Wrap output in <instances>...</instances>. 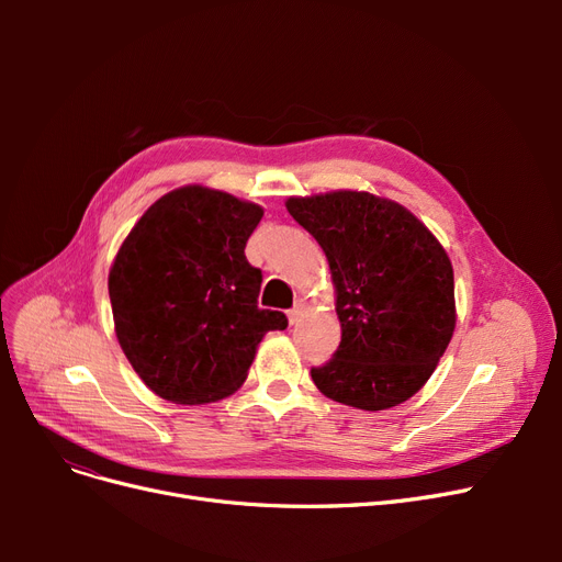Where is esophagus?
I'll list each match as a JSON object with an SVG mask.
<instances>
[{"label": "esophagus", "instance_id": "34e87169", "mask_svg": "<svg viewBox=\"0 0 562 562\" xmlns=\"http://www.w3.org/2000/svg\"><path fill=\"white\" fill-rule=\"evenodd\" d=\"M305 310H307V301H305V299L296 301V305H293V310H289V323H291V326H293V323L301 321V316L305 314Z\"/></svg>", "mask_w": 562, "mask_h": 562}]
</instances>
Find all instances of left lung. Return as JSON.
I'll use <instances>...</instances> for the list:
<instances>
[{
    "label": "left lung",
    "instance_id": "1",
    "mask_svg": "<svg viewBox=\"0 0 562 562\" xmlns=\"http://www.w3.org/2000/svg\"><path fill=\"white\" fill-rule=\"evenodd\" d=\"M286 210L330 263L341 341L312 369L328 398L387 409L415 396L456 330L453 266L405 206L367 191L289 198Z\"/></svg>",
    "mask_w": 562,
    "mask_h": 562
}]
</instances>
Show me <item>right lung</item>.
I'll use <instances>...</instances> for the list:
<instances>
[{"label":"right lung","mask_w":562,"mask_h":562,"mask_svg":"<svg viewBox=\"0 0 562 562\" xmlns=\"http://www.w3.org/2000/svg\"><path fill=\"white\" fill-rule=\"evenodd\" d=\"M259 204L206 187L159 198L109 271L115 337L157 396L200 405L244 385L266 333L286 316L259 310L261 271L246 259Z\"/></svg>","instance_id":"1"}]
</instances>
